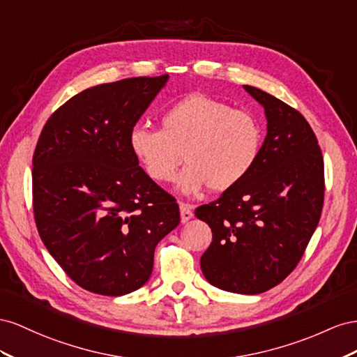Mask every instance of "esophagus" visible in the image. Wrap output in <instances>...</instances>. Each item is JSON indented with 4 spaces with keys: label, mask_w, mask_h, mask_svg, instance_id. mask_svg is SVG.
Here are the masks:
<instances>
[{
    "label": "esophagus",
    "mask_w": 357,
    "mask_h": 357,
    "mask_svg": "<svg viewBox=\"0 0 357 357\" xmlns=\"http://www.w3.org/2000/svg\"><path fill=\"white\" fill-rule=\"evenodd\" d=\"M179 211H181V221L188 222L192 218V206L188 203H179Z\"/></svg>",
    "instance_id": "esophagus-1"
}]
</instances>
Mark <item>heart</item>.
I'll return each instance as SVG.
<instances>
[{
    "instance_id": "heart-1",
    "label": "heart",
    "mask_w": 357,
    "mask_h": 357,
    "mask_svg": "<svg viewBox=\"0 0 357 357\" xmlns=\"http://www.w3.org/2000/svg\"><path fill=\"white\" fill-rule=\"evenodd\" d=\"M130 148L148 176L172 182L182 161L178 188L196 195L203 188L229 191L245 179L259 158L261 128L250 112L203 94L182 98L161 115V128L136 126Z\"/></svg>"
}]
</instances>
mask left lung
Listing matches in <instances>:
<instances>
[{
  "mask_svg": "<svg viewBox=\"0 0 357 357\" xmlns=\"http://www.w3.org/2000/svg\"><path fill=\"white\" fill-rule=\"evenodd\" d=\"M263 106L268 135L250 175L196 209L212 242L200 259L208 282L221 290L259 294L280 284L303 256L324 199L323 155L296 109L250 85Z\"/></svg>",
  "mask_w": 357,
  "mask_h": 357,
  "instance_id": "1",
  "label": "left lung"
}]
</instances>
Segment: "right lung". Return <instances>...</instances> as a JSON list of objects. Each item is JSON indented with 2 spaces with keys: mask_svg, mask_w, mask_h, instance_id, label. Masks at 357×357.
Returning a JSON list of instances; mask_svg holds the SVG:
<instances>
[{
  "mask_svg": "<svg viewBox=\"0 0 357 357\" xmlns=\"http://www.w3.org/2000/svg\"><path fill=\"white\" fill-rule=\"evenodd\" d=\"M169 75L88 88L47 119L33 157L38 235L77 286L122 296L149 280L179 206L130 148V131Z\"/></svg>",
  "mask_w": 357,
  "mask_h": 357,
  "instance_id": "right-lung-1",
  "label": "right lung"
}]
</instances>
